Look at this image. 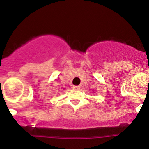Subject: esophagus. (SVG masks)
<instances>
[{
	"instance_id": "1",
	"label": "esophagus",
	"mask_w": 149,
	"mask_h": 149,
	"mask_svg": "<svg viewBox=\"0 0 149 149\" xmlns=\"http://www.w3.org/2000/svg\"><path fill=\"white\" fill-rule=\"evenodd\" d=\"M74 88L76 89H81V86H74Z\"/></svg>"
}]
</instances>
